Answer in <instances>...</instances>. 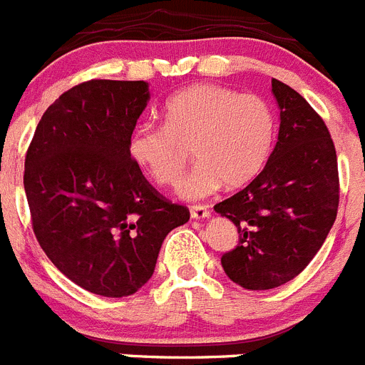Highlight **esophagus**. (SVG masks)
Here are the masks:
<instances>
[{"label": "esophagus", "mask_w": 365, "mask_h": 365, "mask_svg": "<svg viewBox=\"0 0 365 365\" xmlns=\"http://www.w3.org/2000/svg\"><path fill=\"white\" fill-rule=\"evenodd\" d=\"M190 214L194 220H205V217L210 216V208L203 207V205H194V207L190 208Z\"/></svg>", "instance_id": "1"}]
</instances>
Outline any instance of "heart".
<instances>
[{"label": "heart", "mask_w": 365, "mask_h": 365, "mask_svg": "<svg viewBox=\"0 0 365 365\" xmlns=\"http://www.w3.org/2000/svg\"><path fill=\"white\" fill-rule=\"evenodd\" d=\"M164 127L145 121L129 138V157L157 185L173 186L186 164L182 148L197 158L180 182L185 197H203L221 182L245 185L266 164L275 138V118L257 93L220 85H192L162 108Z\"/></svg>", "instance_id": "b5f03b06"}]
</instances>
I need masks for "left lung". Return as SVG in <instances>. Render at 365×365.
<instances>
[{
    "label": "left lung",
    "mask_w": 365,
    "mask_h": 365,
    "mask_svg": "<svg viewBox=\"0 0 365 365\" xmlns=\"http://www.w3.org/2000/svg\"><path fill=\"white\" fill-rule=\"evenodd\" d=\"M279 138L264 170L214 207L238 227V245L221 257L232 282L272 289L295 279L325 242L338 214L334 142L323 118L288 85L272 79Z\"/></svg>",
    "instance_id": "8db88e82"
}]
</instances>
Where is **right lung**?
I'll use <instances>...</instances> for the list:
<instances>
[{
    "instance_id": "add662e5",
    "label": "right lung",
    "mask_w": 365,
    "mask_h": 365,
    "mask_svg": "<svg viewBox=\"0 0 365 365\" xmlns=\"http://www.w3.org/2000/svg\"><path fill=\"white\" fill-rule=\"evenodd\" d=\"M148 99L144 81L81 83L43 112L26 155L24 188L40 247L58 272L103 297L138 292L168 232L190 220L129 157Z\"/></svg>"
}]
</instances>
